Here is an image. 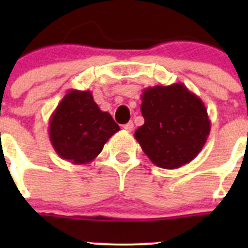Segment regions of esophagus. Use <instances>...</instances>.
<instances>
[{
    "label": "esophagus",
    "instance_id": "obj_1",
    "mask_svg": "<svg viewBox=\"0 0 248 248\" xmlns=\"http://www.w3.org/2000/svg\"><path fill=\"white\" fill-rule=\"evenodd\" d=\"M123 128L125 129L126 131H133V129H134V124H133V122H129L126 123V124H124Z\"/></svg>",
    "mask_w": 248,
    "mask_h": 248
}]
</instances>
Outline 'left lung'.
<instances>
[{
  "instance_id": "left-lung-1",
  "label": "left lung",
  "mask_w": 248,
  "mask_h": 248,
  "mask_svg": "<svg viewBox=\"0 0 248 248\" xmlns=\"http://www.w3.org/2000/svg\"><path fill=\"white\" fill-rule=\"evenodd\" d=\"M140 97L145 122L134 137L151 163L177 169L198 156L211 129L202 100L183 83L149 87Z\"/></svg>"
}]
</instances>
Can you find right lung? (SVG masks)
Masks as SVG:
<instances>
[{
    "label": "right lung",
    "instance_id": "obj_1",
    "mask_svg": "<svg viewBox=\"0 0 248 248\" xmlns=\"http://www.w3.org/2000/svg\"><path fill=\"white\" fill-rule=\"evenodd\" d=\"M49 139L57 154L76 165L93 161L119 125L94 102L92 92L71 89L49 119Z\"/></svg>",
    "mask_w": 248,
    "mask_h": 248
}]
</instances>
